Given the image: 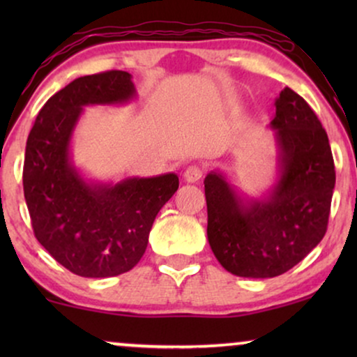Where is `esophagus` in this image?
Segmentation results:
<instances>
[{"label": "esophagus", "instance_id": "34e87169", "mask_svg": "<svg viewBox=\"0 0 357 357\" xmlns=\"http://www.w3.org/2000/svg\"><path fill=\"white\" fill-rule=\"evenodd\" d=\"M202 177H203V170L199 169L198 165H190V167L185 170V174H183L185 182H188V183H197Z\"/></svg>", "mask_w": 357, "mask_h": 357}]
</instances>
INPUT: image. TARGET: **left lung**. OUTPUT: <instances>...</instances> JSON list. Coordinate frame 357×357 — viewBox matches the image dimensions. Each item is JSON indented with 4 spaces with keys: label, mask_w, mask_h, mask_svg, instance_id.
Returning a JSON list of instances; mask_svg holds the SVG:
<instances>
[{
    "label": "left lung",
    "mask_w": 357,
    "mask_h": 357,
    "mask_svg": "<svg viewBox=\"0 0 357 357\" xmlns=\"http://www.w3.org/2000/svg\"><path fill=\"white\" fill-rule=\"evenodd\" d=\"M275 130L280 178L266 198L243 199L219 172L204 178L208 241L218 261L242 278L289 271L326 232L335 188L328 136L315 112L289 87L280 92Z\"/></svg>",
    "instance_id": "left-lung-1"
}]
</instances>
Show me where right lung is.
I'll return each mask as SVG.
<instances>
[{
	"instance_id": "1",
	"label": "right lung",
	"mask_w": 357,
	"mask_h": 357,
	"mask_svg": "<svg viewBox=\"0 0 357 357\" xmlns=\"http://www.w3.org/2000/svg\"><path fill=\"white\" fill-rule=\"evenodd\" d=\"M135 96L126 71L77 77L47 100L29 133L22 185L33 234L77 276L130 271L144 255L160 208L178 188L175 174L89 183L71 162L70 143L82 107L125 104Z\"/></svg>"
}]
</instances>
